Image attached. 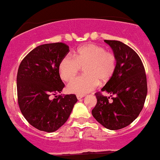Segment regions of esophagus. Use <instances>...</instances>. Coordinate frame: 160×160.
I'll use <instances>...</instances> for the list:
<instances>
[{
  "instance_id": "obj_1",
  "label": "esophagus",
  "mask_w": 160,
  "mask_h": 160,
  "mask_svg": "<svg viewBox=\"0 0 160 160\" xmlns=\"http://www.w3.org/2000/svg\"><path fill=\"white\" fill-rule=\"evenodd\" d=\"M76 97H77V99H82V98L84 97V95L78 94V95H76Z\"/></svg>"
}]
</instances>
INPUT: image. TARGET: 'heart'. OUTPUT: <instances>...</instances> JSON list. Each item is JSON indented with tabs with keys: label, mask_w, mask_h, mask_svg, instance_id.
I'll return each mask as SVG.
<instances>
[{
	"label": "heart",
	"mask_w": 160,
	"mask_h": 160,
	"mask_svg": "<svg viewBox=\"0 0 160 160\" xmlns=\"http://www.w3.org/2000/svg\"><path fill=\"white\" fill-rule=\"evenodd\" d=\"M81 68H84L85 75L72 80L68 85V90L84 95L95 89L99 82L105 84L111 79L117 68L116 57L100 46L85 44L78 47L72 57L64 56L58 68L61 78L69 82L78 75Z\"/></svg>",
	"instance_id": "obj_1"
}]
</instances>
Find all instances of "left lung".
I'll use <instances>...</instances> for the list:
<instances>
[{
    "label": "left lung",
    "instance_id": "1",
    "mask_svg": "<svg viewBox=\"0 0 160 160\" xmlns=\"http://www.w3.org/2000/svg\"><path fill=\"white\" fill-rule=\"evenodd\" d=\"M117 59V68L112 78L95 93L97 102L92 114L110 130L127 127L138 118L145 104L147 79L145 68L138 53L130 47L117 40H104ZM102 91L111 97L102 95Z\"/></svg>",
    "mask_w": 160,
    "mask_h": 160
}]
</instances>
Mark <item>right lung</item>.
<instances>
[{
  "instance_id": "right-lung-1",
  "label": "right lung",
  "mask_w": 160,
  "mask_h": 160,
  "mask_svg": "<svg viewBox=\"0 0 160 160\" xmlns=\"http://www.w3.org/2000/svg\"><path fill=\"white\" fill-rule=\"evenodd\" d=\"M68 52L69 47L64 42L40 45L23 58L18 68L19 109L26 121L39 131L58 130L68 119L78 101L75 94L56 96L64 87L59 74L60 61Z\"/></svg>"
}]
</instances>
